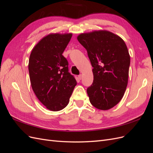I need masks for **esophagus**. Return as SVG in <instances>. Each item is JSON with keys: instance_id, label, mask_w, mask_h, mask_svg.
Returning <instances> with one entry per match:
<instances>
[{"instance_id": "34e87169", "label": "esophagus", "mask_w": 153, "mask_h": 153, "mask_svg": "<svg viewBox=\"0 0 153 153\" xmlns=\"http://www.w3.org/2000/svg\"><path fill=\"white\" fill-rule=\"evenodd\" d=\"M78 79L79 80H81L82 78V75H79L78 76Z\"/></svg>"}]
</instances>
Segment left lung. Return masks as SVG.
<instances>
[{"instance_id":"1","label":"left lung","mask_w":153,"mask_h":153,"mask_svg":"<svg viewBox=\"0 0 153 153\" xmlns=\"http://www.w3.org/2000/svg\"><path fill=\"white\" fill-rule=\"evenodd\" d=\"M77 39L87 52L94 80L87 88L91 103L96 108H112L126 89L130 57L124 41L106 30L81 34Z\"/></svg>"}]
</instances>
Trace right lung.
<instances>
[{
	"label": "right lung",
	"mask_w": 153,
	"mask_h": 153,
	"mask_svg": "<svg viewBox=\"0 0 153 153\" xmlns=\"http://www.w3.org/2000/svg\"><path fill=\"white\" fill-rule=\"evenodd\" d=\"M72 34H51L32 49L29 61L31 86L37 98L48 110L59 111L68 105L75 77L69 72L68 62L62 55Z\"/></svg>",
	"instance_id": "add662e5"
}]
</instances>
